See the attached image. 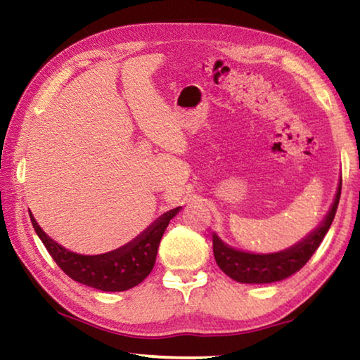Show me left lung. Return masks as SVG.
Masks as SVG:
<instances>
[{"instance_id":"1","label":"left lung","mask_w":360,"mask_h":360,"mask_svg":"<svg viewBox=\"0 0 360 360\" xmlns=\"http://www.w3.org/2000/svg\"><path fill=\"white\" fill-rule=\"evenodd\" d=\"M341 195V182L337 191V197L328 211L327 217L324 219L318 229L311 235H308L298 245L292 246L285 251L276 254H249L230 248L217 238V235H212V252L217 265L225 275L238 283L246 284H266L281 281V279L294 275L304 264L311 259L316 249L324 240L326 233L330 229L333 222L335 212L338 208Z\"/></svg>"}]
</instances>
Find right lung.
I'll return each instance as SVG.
<instances>
[{
    "instance_id": "1",
    "label": "right lung",
    "mask_w": 360,
    "mask_h": 360,
    "mask_svg": "<svg viewBox=\"0 0 360 360\" xmlns=\"http://www.w3.org/2000/svg\"><path fill=\"white\" fill-rule=\"evenodd\" d=\"M178 211L179 208H174L165 212L129 245L100 255H81L68 251L49 238L32 214L30 217L49 254L71 279L105 292H120L135 288L152 271L162 236L169 219L178 214Z\"/></svg>"
}]
</instances>
